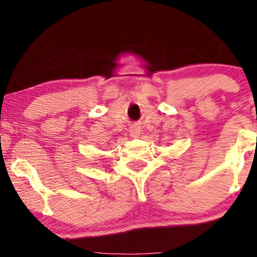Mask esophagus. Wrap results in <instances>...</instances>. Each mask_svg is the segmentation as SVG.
<instances>
[{
  "label": "esophagus",
  "instance_id": "1",
  "mask_svg": "<svg viewBox=\"0 0 257 257\" xmlns=\"http://www.w3.org/2000/svg\"><path fill=\"white\" fill-rule=\"evenodd\" d=\"M131 134L132 137H138L139 134H141V131H139L138 126H134V128L131 131Z\"/></svg>",
  "mask_w": 257,
  "mask_h": 257
}]
</instances>
